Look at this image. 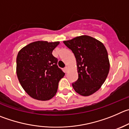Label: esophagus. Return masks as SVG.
Masks as SVG:
<instances>
[{
    "mask_svg": "<svg viewBox=\"0 0 129 129\" xmlns=\"http://www.w3.org/2000/svg\"><path fill=\"white\" fill-rule=\"evenodd\" d=\"M64 72H68V67H66L65 68H64Z\"/></svg>",
    "mask_w": 129,
    "mask_h": 129,
    "instance_id": "34e87169",
    "label": "esophagus"
}]
</instances>
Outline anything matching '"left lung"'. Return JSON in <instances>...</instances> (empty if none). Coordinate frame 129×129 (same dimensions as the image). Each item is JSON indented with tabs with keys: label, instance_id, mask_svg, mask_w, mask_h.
Returning a JSON list of instances; mask_svg holds the SVG:
<instances>
[{
	"label": "left lung",
	"instance_id": "1",
	"mask_svg": "<svg viewBox=\"0 0 129 129\" xmlns=\"http://www.w3.org/2000/svg\"><path fill=\"white\" fill-rule=\"evenodd\" d=\"M63 43L72 50L77 61L78 80L72 84L79 94L88 96L99 90L110 71L106 47L97 39L82 35Z\"/></svg>",
	"mask_w": 129,
	"mask_h": 129
}]
</instances>
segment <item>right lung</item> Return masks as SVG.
I'll list each match as a JSON object with an SVG mask.
<instances>
[{"mask_svg": "<svg viewBox=\"0 0 129 129\" xmlns=\"http://www.w3.org/2000/svg\"><path fill=\"white\" fill-rule=\"evenodd\" d=\"M59 42L37 41L19 51L16 73L21 85L30 97L47 101L56 95L60 80L64 73L57 66L52 51Z\"/></svg>", "mask_w": 129, "mask_h": 129, "instance_id": "1", "label": "right lung"}]
</instances>
